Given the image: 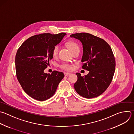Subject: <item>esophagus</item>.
<instances>
[{
	"instance_id": "obj_1",
	"label": "esophagus",
	"mask_w": 134,
	"mask_h": 134,
	"mask_svg": "<svg viewBox=\"0 0 134 134\" xmlns=\"http://www.w3.org/2000/svg\"><path fill=\"white\" fill-rule=\"evenodd\" d=\"M64 75L65 76H69L70 75V73L69 72H64Z\"/></svg>"
}]
</instances>
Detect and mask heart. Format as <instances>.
<instances>
[{"instance_id": "1", "label": "heart", "mask_w": 134, "mask_h": 134, "mask_svg": "<svg viewBox=\"0 0 134 134\" xmlns=\"http://www.w3.org/2000/svg\"><path fill=\"white\" fill-rule=\"evenodd\" d=\"M66 46L69 48V49L71 52L72 54L76 52H79V46L78 45V44L75 42V41L72 40H70L67 41L66 43ZM59 52V46L58 45H55L54 46V47L52 49V54L54 57H56ZM60 68H61L63 69H64L65 70L69 71L72 69V65L67 64V63H64L59 65Z\"/></svg>"}]
</instances>
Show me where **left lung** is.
<instances>
[{"label":"left lung","mask_w":134,"mask_h":134,"mask_svg":"<svg viewBox=\"0 0 134 134\" xmlns=\"http://www.w3.org/2000/svg\"><path fill=\"white\" fill-rule=\"evenodd\" d=\"M70 37L82 43V68L89 71L85 76L76 73L78 79L74 85L75 90L86 98L98 97L107 90L114 75L116 62L112 49L104 39L91 34L76 33Z\"/></svg>","instance_id":"obj_1"}]
</instances>
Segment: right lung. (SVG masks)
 I'll use <instances>...</instances> for the list:
<instances>
[{
    "label": "right lung",
    "instance_id": "right-lung-1",
    "mask_svg": "<svg viewBox=\"0 0 134 134\" xmlns=\"http://www.w3.org/2000/svg\"><path fill=\"white\" fill-rule=\"evenodd\" d=\"M66 34L36 35L26 40L18 48L15 57L17 79L25 92L32 98L44 101L52 97L60 81L62 72L54 70L52 74L43 72L53 57L54 46Z\"/></svg>",
    "mask_w": 134,
    "mask_h": 134
}]
</instances>
